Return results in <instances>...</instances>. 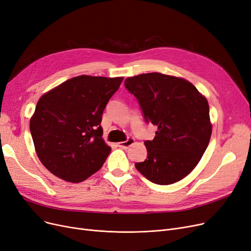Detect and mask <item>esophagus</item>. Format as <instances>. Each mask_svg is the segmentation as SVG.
Here are the masks:
<instances>
[{
    "label": "esophagus",
    "instance_id": "esophagus-1",
    "mask_svg": "<svg viewBox=\"0 0 251 251\" xmlns=\"http://www.w3.org/2000/svg\"><path fill=\"white\" fill-rule=\"evenodd\" d=\"M133 144H134V139L131 138V137H129L127 140L122 141V143H119L118 147L121 148V149H127L129 147H131Z\"/></svg>",
    "mask_w": 251,
    "mask_h": 251
}]
</instances>
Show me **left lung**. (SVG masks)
Instances as JSON below:
<instances>
[{
  "mask_svg": "<svg viewBox=\"0 0 251 251\" xmlns=\"http://www.w3.org/2000/svg\"><path fill=\"white\" fill-rule=\"evenodd\" d=\"M139 103L145 121L158 127L136 169L150 181L166 186L197 166L208 147L212 126L209 105L189 81L160 73L141 74L124 83Z\"/></svg>",
  "mask_w": 251,
  "mask_h": 251,
  "instance_id": "8db88e82",
  "label": "left lung"
}]
</instances>
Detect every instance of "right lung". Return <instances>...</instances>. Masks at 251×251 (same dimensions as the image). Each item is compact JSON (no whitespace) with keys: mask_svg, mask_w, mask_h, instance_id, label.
<instances>
[{"mask_svg":"<svg viewBox=\"0 0 251 251\" xmlns=\"http://www.w3.org/2000/svg\"><path fill=\"white\" fill-rule=\"evenodd\" d=\"M122 81L82 75L39 100L29 129L40 161L54 176L81 182L101 168L111 152L102 138V113Z\"/></svg>","mask_w":251,"mask_h":251,"instance_id":"add662e5","label":"right lung"}]
</instances>
